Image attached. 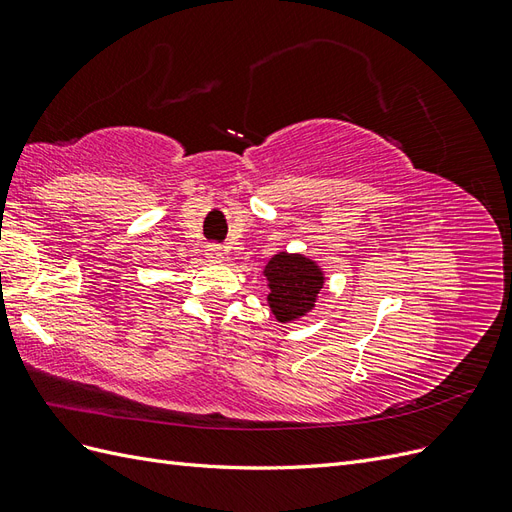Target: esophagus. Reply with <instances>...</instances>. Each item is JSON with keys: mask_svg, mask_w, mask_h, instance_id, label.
Masks as SVG:
<instances>
[{"mask_svg": "<svg viewBox=\"0 0 512 512\" xmlns=\"http://www.w3.org/2000/svg\"><path fill=\"white\" fill-rule=\"evenodd\" d=\"M205 252H207V258H209V260H215V262H222V260H224V254H226L224 247L218 245V243H209Z\"/></svg>", "mask_w": 512, "mask_h": 512, "instance_id": "1", "label": "esophagus"}]
</instances>
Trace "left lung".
Listing matches in <instances>:
<instances>
[{
    "label": "left lung",
    "instance_id": "obj_1",
    "mask_svg": "<svg viewBox=\"0 0 512 512\" xmlns=\"http://www.w3.org/2000/svg\"><path fill=\"white\" fill-rule=\"evenodd\" d=\"M262 275L267 277V303L277 322H292L312 312L324 286V271L303 254L277 252Z\"/></svg>",
    "mask_w": 512,
    "mask_h": 512
}]
</instances>
